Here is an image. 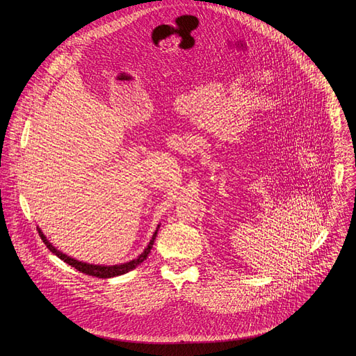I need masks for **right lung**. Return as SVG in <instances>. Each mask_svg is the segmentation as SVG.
Masks as SVG:
<instances>
[{"label": "right lung", "mask_w": 356, "mask_h": 356, "mask_svg": "<svg viewBox=\"0 0 356 356\" xmlns=\"http://www.w3.org/2000/svg\"><path fill=\"white\" fill-rule=\"evenodd\" d=\"M158 228H159V225H158ZM158 228H156L154 236H152L149 245L145 248V250L140 253V255H139L136 259H134V261H131V262H127V264H122V265H114V266H101V265H90V264L79 262V261H76V259L67 257L66 253H62L60 250H58L52 243H50V242L46 239V236L43 235V232H42L39 228H38V232H39L42 241L44 242V245L47 246V249H49L50 252H54L58 258H60L63 262H66V264L70 265L72 268H74V269H77L79 272L86 273V275H88V276H95V277H99V279H108V277H115V276L128 273L129 270H132V269H135L136 266H139V265L147 258V255L150 253L152 246H154V242H155V238H156V234H158Z\"/></svg>", "instance_id": "right-lung-1"}]
</instances>
